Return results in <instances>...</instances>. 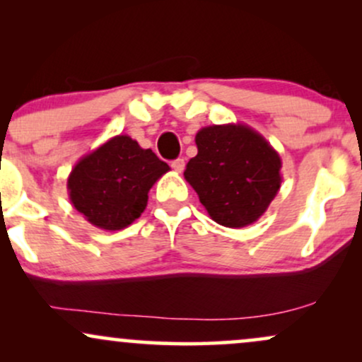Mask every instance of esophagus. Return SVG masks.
I'll list each match as a JSON object with an SVG mask.
<instances>
[{"mask_svg":"<svg viewBox=\"0 0 362 362\" xmlns=\"http://www.w3.org/2000/svg\"><path fill=\"white\" fill-rule=\"evenodd\" d=\"M172 168L175 170L177 173H182V172H184V168H185V161H184V158H177L175 161H172Z\"/></svg>","mask_w":362,"mask_h":362,"instance_id":"esophagus-1","label":"esophagus"}]
</instances>
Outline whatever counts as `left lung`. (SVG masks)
<instances>
[{"instance_id": "left-lung-1", "label": "left lung", "mask_w": 362, "mask_h": 362, "mask_svg": "<svg viewBox=\"0 0 362 362\" xmlns=\"http://www.w3.org/2000/svg\"><path fill=\"white\" fill-rule=\"evenodd\" d=\"M195 144L184 177L211 219L226 228L255 223L281 189L279 153L245 124L202 127Z\"/></svg>"}]
</instances>
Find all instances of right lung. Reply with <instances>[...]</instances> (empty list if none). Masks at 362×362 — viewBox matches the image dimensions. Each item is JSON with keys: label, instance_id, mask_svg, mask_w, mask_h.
Wrapping results in <instances>:
<instances>
[{"label": "right lung", "instance_id": "obj_1", "mask_svg": "<svg viewBox=\"0 0 362 362\" xmlns=\"http://www.w3.org/2000/svg\"><path fill=\"white\" fill-rule=\"evenodd\" d=\"M168 170L138 141L114 136L74 165L68 177L69 201L93 226L124 230L146 209L149 189Z\"/></svg>", "mask_w": 362, "mask_h": 362}]
</instances>
